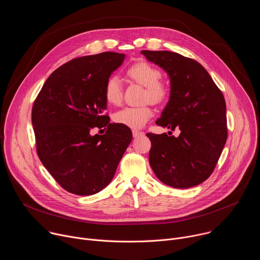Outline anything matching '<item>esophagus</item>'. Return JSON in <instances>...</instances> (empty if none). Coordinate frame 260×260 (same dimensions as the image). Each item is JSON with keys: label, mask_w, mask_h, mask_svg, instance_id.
Returning a JSON list of instances; mask_svg holds the SVG:
<instances>
[{"label": "esophagus", "mask_w": 260, "mask_h": 260, "mask_svg": "<svg viewBox=\"0 0 260 260\" xmlns=\"http://www.w3.org/2000/svg\"><path fill=\"white\" fill-rule=\"evenodd\" d=\"M143 135H144V133H142V132L133 131V136H134V138H139V137H141V136H143Z\"/></svg>", "instance_id": "esophagus-1"}]
</instances>
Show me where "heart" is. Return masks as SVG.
<instances>
[{
  "instance_id": "heart-1",
  "label": "heart",
  "mask_w": 260,
  "mask_h": 260,
  "mask_svg": "<svg viewBox=\"0 0 260 260\" xmlns=\"http://www.w3.org/2000/svg\"><path fill=\"white\" fill-rule=\"evenodd\" d=\"M128 77L145 87L144 100L152 103H162L169 98V88L161 82L162 74L154 66L141 61L127 70ZM105 99L109 104L118 105L122 101V86L117 76H111L105 84ZM153 116V110L149 106L125 107L113 115L116 123L138 129L143 127Z\"/></svg>"
}]
</instances>
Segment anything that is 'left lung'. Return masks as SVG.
I'll return each instance as SVG.
<instances>
[{"label": "left lung", "instance_id": "8db88e82", "mask_svg": "<svg viewBox=\"0 0 260 260\" xmlns=\"http://www.w3.org/2000/svg\"><path fill=\"white\" fill-rule=\"evenodd\" d=\"M142 54L166 71L171 82L170 100L156 124L181 132L179 137L147 134L149 164L168 186H197L213 173L228 139L224 96L197 60L172 51Z\"/></svg>", "mask_w": 260, "mask_h": 260}]
</instances>
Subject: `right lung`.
I'll return each mask as SVG.
<instances>
[{"mask_svg": "<svg viewBox=\"0 0 260 260\" xmlns=\"http://www.w3.org/2000/svg\"><path fill=\"white\" fill-rule=\"evenodd\" d=\"M125 54L103 52L74 58L56 69L44 83L31 110L37 153L67 191L91 196L112 181L132 142V131L110 123L105 84ZM94 127H107L91 136Z\"/></svg>", "mask_w": 260, "mask_h": 260, "instance_id": "add662e5", "label": "right lung"}]
</instances>
